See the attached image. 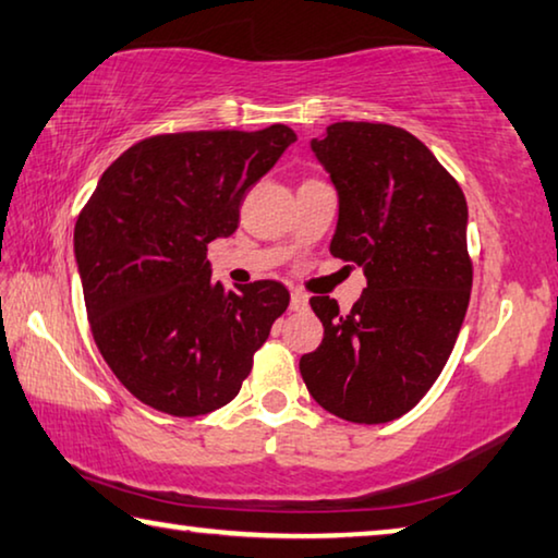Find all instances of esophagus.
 I'll list each match as a JSON object with an SVG mask.
<instances>
[{
	"label": "esophagus",
	"mask_w": 558,
	"mask_h": 558,
	"mask_svg": "<svg viewBox=\"0 0 558 558\" xmlns=\"http://www.w3.org/2000/svg\"><path fill=\"white\" fill-rule=\"evenodd\" d=\"M307 307H311V303H307V295H303V293L290 295V311H293V313H307Z\"/></svg>",
	"instance_id": "esophagus-1"
}]
</instances>
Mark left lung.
Wrapping results in <instances>:
<instances>
[{
	"instance_id": "8db88e82",
	"label": "left lung",
	"mask_w": 558,
	"mask_h": 558,
	"mask_svg": "<svg viewBox=\"0 0 558 558\" xmlns=\"http://www.w3.org/2000/svg\"><path fill=\"white\" fill-rule=\"evenodd\" d=\"M311 148L340 198L330 253L362 265L367 288L348 315L338 300L311 298L325 335L300 357V375L335 417L392 422L435 385L464 323V193L420 138L390 123H332Z\"/></svg>"
}]
</instances>
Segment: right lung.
<instances>
[{
	"mask_svg": "<svg viewBox=\"0 0 558 558\" xmlns=\"http://www.w3.org/2000/svg\"><path fill=\"white\" fill-rule=\"evenodd\" d=\"M295 141L282 123L161 134L104 171L74 255L96 348L136 400L201 417L241 392L290 293L276 280L226 290L206 253L235 233L247 189Z\"/></svg>",
	"mask_w": 558,
	"mask_h": 558,
	"instance_id": "obj_1",
	"label": "right lung"
}]
</instances>
